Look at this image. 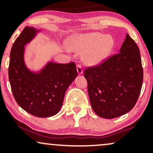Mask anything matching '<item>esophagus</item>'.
<instances>
[{"label": "esophagus", "instance_id": "34e87169", "mask_svg": "<svg viewBox=\"0 0 153 153\" xmlns=\"http://www.w3.org/2000/svg\"><path fill=\"white\" fill-rule=\"evenodd\" d=\"M77 72H78V75L82 74V69L80 65H77Z\"/></svg>", "mask_w": 153, "mask_h": 153}]
</instances>
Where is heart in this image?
I'll use <instances>...</instances> for the list:
<instances>
[{
    "label": "heart",
    "mask_w": 153,
    "mask_h": 153,
    "mask_svg": "<svg viewBox=\"0 0 153 153\" xmlns=\"http://www.w3.org/2000/svg\"><path fill=\"white\" fill-rule=\"evenodd\" d=\"M115 41L111 36L100 32L80 34L72 36L69 47L73 51L82 52V60L88 65L102 63L111 53Z\"/></svg>",
    "instance_id": "obj_1"
}]
</instances>
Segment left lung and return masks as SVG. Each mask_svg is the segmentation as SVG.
I'll return each mask as SVG.
<instances>
[{"label":"left lung","instance_id":"left-lung-1","mask_svg":"<svg viewBox=\"0 0 153 153\" xmlns=\"http://www.w3.org/2000/svg\"><path fill=\"white\" fill-rule=\"evenodd\" d=\"M93 110L99 117L114 119L129 112L137 101L143 81L140 50L126 35L119 53L101 65L85 70Z\"/></svg>","mask_w":153,"mask_h":153}]
</instances>
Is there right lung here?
I'll use <instances>...</instances> for the list:
<instances>
[{
    "label": "right lung",
    "instance_id": "obj_1",
    "mask_svg": "<svg viewBox=\"0 0 153 153\" xmlns=\"http://www.w3.org/2000/svg\"><path fill=\"white\" fill-rule=\"evenodd\" d=\"M42 31L26 26L12 46L8 77L14 99L24 110L37 117L55 115L62 106L65 94L76 78L74 62L48 61L38 71H31L24 60L25 45Z\"/></svg>",
    "mask_w": 153,
    "mask_h": 153
}]
</instances>
